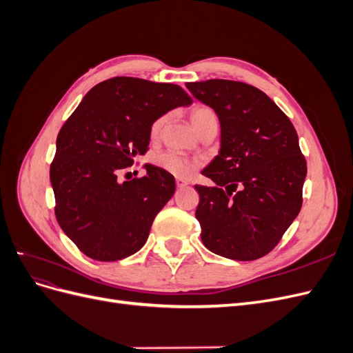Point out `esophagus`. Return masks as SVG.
<instances>
[{"mask_svg": "<svg viewBox=\"0 0 353 353\" xmlns=\"http://www.w3.org/2000/svg\"><path fill=\"white\" fill-rule=\"evenodd\" d=\"M185 185H188V181H187V179H184V178H176V187H178V188H183V187H185Z\"/></svg>", "mask_w": 353, "mask_h": 353, "instance_id": "obj_1", "label": "esophagus"}]
</instances>
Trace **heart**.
<instances>
[{
	"label": "heart",
	"mask_w": 353,
	"mask_h": 353,
	"mask_svg": "<svg viewBox=\"0 0 353 353\" xmlns=\"http://www.w3.org/2000/svg\"><path fill=\"white\" fill-rule=\"evenodd\" d=\"M190 119L197 132L201 130L203 126H206L212 122H218L216 113L213 112L210 108H208V105H201V104L193 108V110H191V113H190ZM166 122H168V116H160L159 119H156L152 123V126H150L152 140H156V138L162 134V130L166 125ZM153 163L162 170H166L168 174H172L175 176H185L196 166L193 160H190L187 156L181 154L178 152H174V150H166L162 153H157L153 157Z\"/></svg>",
	"instance_id": "b5f03b06"
}]
</instances>
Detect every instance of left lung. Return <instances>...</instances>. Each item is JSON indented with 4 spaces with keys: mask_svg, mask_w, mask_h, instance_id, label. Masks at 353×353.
Returning <instances> with one entry per match:
<instances>
[{
    "mask_svg": "<svg viewBox=\"0 0 353 353\" xmlns=\"http://www.w3.org/2000/svg\"><path fill=\"white\" fill-rule=\"evenodd\" d=\"M215 110L219 154L201 170L215 185H196L201 241L223 258L254 261L270 253L302 208L306 160L290 119L249 83H185Z\"/></svg>",
    "mask_w": 353,
    "mask_h": 353,
    "instance_id": "left-lung-1",
    "label": "left lung"
}]
</instances>
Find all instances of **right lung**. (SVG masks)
Wrapping results in <instances>:
<instances>
[{"mask_svg":"<svg viewBox=\"0 0 353 353\" xmlns=\"http://www.w3.org/2000/svg\"><path fill=\"white\" fill-rule=\"evenodd\" d=\"M191 103L179 85L117 77L91 88L61 126L50 168L56 218L88 258L119 261L145 244L175 178L148 163L141 178L119 174L147 152L156 119Z\"/></svg>","mask_w":353,"mask_h":353,"instance_id":"obj_1","label":"right lung"}]
</instances>
